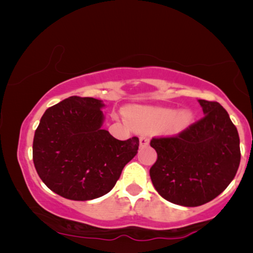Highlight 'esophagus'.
I'll use <instances>...</instances> for the list:
<instances>
[{
    "mask_svg": "<svg viewBox=\"0 0 253 253\" xmlns=\"http://www.w3.org/2000/svg\"><path fill=\"white\" fill-rule=\"evenodd\" d=\"M139 143H140V146H146L150 143V138L147 136H141L139 138Z\"/></svg>",
    "mask_w": 253,
    "mask_h": 253,
    "instance_id": "34e87169",
    "label": "esophagus"
}]
</instances>
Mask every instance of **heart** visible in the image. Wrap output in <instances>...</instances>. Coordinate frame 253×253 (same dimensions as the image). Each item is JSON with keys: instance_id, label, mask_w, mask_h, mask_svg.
Segmentation results:
<instances>
[{"instance_id": "heart-1", "label": "heart", "mask_w": 253, "mask_h": 253, "mask_svg": "<svg viewBox=\"0 0 253 253\" xmlns=\"http://www.w3.org/2000/svg\"><path fill=\"white\" fill-rule=\"evenodd\" d=\"M129 120L137 129H146L157 126H164L170 122L172 127H184L191 122L192 115L189 110L176 113L171 108L161 107H134L130 109Z\"/></svg>"}]
</instances>
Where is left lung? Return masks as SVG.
I'll return each mask as SVG.
<instances>
[{
  "mask_svg": "<svg viewBox=\"0 0 253 253\" xmlns=\"http://www.w3.org/2000/svg\"><path fill=\"white\" fill-rule=\"evenodd\" d=\"M203 119L170 137H154L158 159L150 169L162 198L195 207L223 192L241 161L240 137L227 110L216 101L198 100Z\"/></svg>",
  "mask_w": 253,
  "mask_h": 253,
  "instance_id": "obj_1",
  "label": "left lung"
}]
</instances>
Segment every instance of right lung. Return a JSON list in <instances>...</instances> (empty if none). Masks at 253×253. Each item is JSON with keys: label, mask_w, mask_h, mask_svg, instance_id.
<instances>
[{"label": "right lung", "mask_w": 253, "mask_h": 253, "mask_svg": "<svg viewBox=\"0 0 253 253\" xmlns=\"http://www.w3.org/2000/svg\"><path fill=\"white\" fill-rule=\"evenodd\" d=\"M103 106L94 98L70 96L41 117L33 139L34 167L61 197L84 202L106 195L137 154L138 137L119 140L101 129Z\"/></svg>", "instance_id": "obj_1"}]
</instances>
